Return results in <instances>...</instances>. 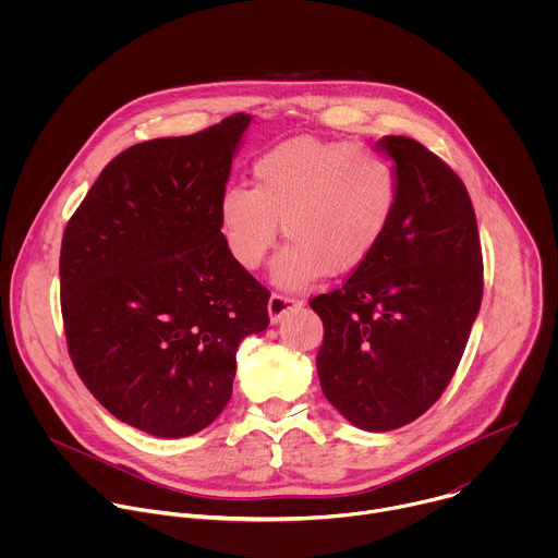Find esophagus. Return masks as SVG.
Segmentation results:
<instances>
[{"mask_svg":"<svg viewBox=\"0 0 558 558\" xmlns=\"http://www.w3.org/2000/svg\"><path fill=\"white\" fill-rule=\"evenodd\" d=\"M298 306H302V300L291 298V295H282V293H271V298H269L271 325H278L282 317H284V313H289V311H293Z\"/></svg>","mask_w":558,"mask_h":558,"instance_id":"1","label":"esophagus"}]
</instances>
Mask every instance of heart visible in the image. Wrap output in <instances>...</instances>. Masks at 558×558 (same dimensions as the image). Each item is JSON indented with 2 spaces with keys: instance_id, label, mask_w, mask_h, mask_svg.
Instances as JSON below:
<instances>
[{
  "instance_id": "1",
  "label": "heart",
  "mask_w": 558,
  "mask_h": 558,
  "mask_svg": "<svg viewBox=\"0 0 558 558\" xmlns=\"http://www.w3.org/2000/svg\"><path fill=\"white\" fill-rule=\"evenodd\" d=\"M397 207V174L386 156L349 143L298 136L263 151L250 187H227L220 229L233 260L258 269L280 225L291 241L274 263V280L300 289L342 276L379 247Z\"/></svg>"
}]
</instances>
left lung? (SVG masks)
Segmentation results:
<instances>
[{
  "mask_svg": "<svg viewBox=\"0 0 558 558\" xmlns=\"http://www.w3.org/2000/svg\"><path fill=\"white\" fill-rule=\"evenodd\" d=\"M395 161L397 207L379 247L344 287L308 304L323 317L317 375L357 428L424 415L450 384L484 295L480 229L461 179L409 136L377 141Z\"/></svg>",
  "mask_w": 558,
  "mask_h": 558,
  "instance_id": "obj_1",
  "label": "left lung"
}]
</instances>
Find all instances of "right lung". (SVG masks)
I'll return each instance as SVG.
<instances>
[{"mask_svg":"<svg viewBox=\"0 0 558 558\" xmlns=\"http://www.w3.org/2000/svg\"><path fill=\"white\" fill-rule=\"evenodd\" d=\"M250 121L128 147L63 231L70 360L104 409L156 437L207 428L231 397L238 344L269 327V291L233 260L218 218Z\"/></svg>","mask_w":558,"mask_h":558,"instance_id":"1","label":"right lung"}]
</instances>
